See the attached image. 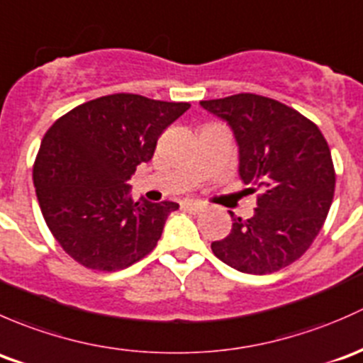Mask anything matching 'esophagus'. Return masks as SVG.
<instances>
[{
	"label": "esophagus",
	"mask_w": 363,
	"mask_h": 363,
	"mask_svg": "<svg viewBox=\"0 0 363 363\" xmlns=\"http://www.w3.org/2000/svg\"><path fill=\"white\" fill-rule=\"evenodd\" d=\"M182 208L183 209H186V211L189 213H194V215H196V213H201V211H204V204L203 203H199V201H192V199H185L182 203Z\"/></svg>",
	"instance_id": "obj_1"
}]
</instances>
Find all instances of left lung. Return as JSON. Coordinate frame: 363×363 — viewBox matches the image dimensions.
I'll return each mask as SVG.
<instances>
[{
    "instance_id": "left-lung-1",
    "label": "left lung",
    "mask_w": 363,
    "mask_h": 363,
    "mask_svg": "<svg viewBox=\"0 0 363 363\" xmlns=\"http://www.w3.org/2000/svg\"><path fill=\"white\" fill-rule=\"evenodd\" d=\"M233 127L239 177L257 192L252 218L233 216L227 238L211 242L222 262L248 274H271L301 259L323 227L335 190L327 140L315 122L279 101L234 94L201 101Z\"/></svg>"
}]
</instances>
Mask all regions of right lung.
<instances>
[{
	"label": "right lung",
	"instance_id": "add662e5",
	"mask_svg": "<svg viewBox=\"0 0 363 363\" xmlns=\"http://www.w3.org/2000/svg\"><path fill=\"white\" fill-rule=\"evenodd\" d=\"M189 108L121 92L78 104L48 127L33 182L47 227L71 259L111 272L155 248L167 215L180 206L133 203L127 180Z\"/></svg>",
	"mask_w": 363,
	"mask_h": 363
}]
</instances>
